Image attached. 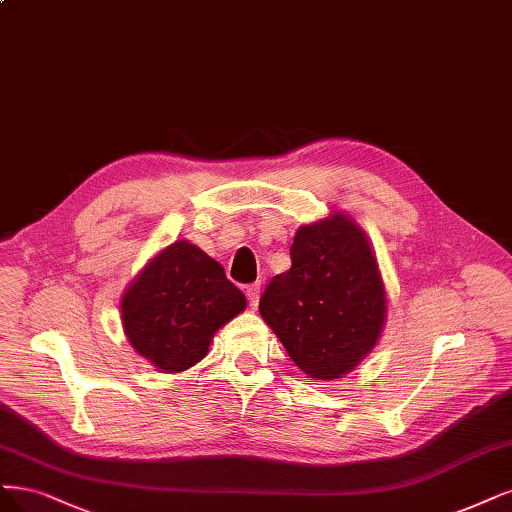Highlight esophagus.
<instances>
[{"mask_svg":"<svg viewBox=\"0 0 512 512\" xmlns=\"http://www.w3.org/2000/svg\"><path fill=\"white\" fill-rule=\"evenodd\" d=\"M245 296H248L250 307L256 309V307H258V301H260V284H252V286L245 288Z\"/></svg>","mask_w":512,"mask_h":512,"instance_id":"esophagus-1","label":"esophagus"}]
</instances>
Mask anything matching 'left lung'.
Masks as SVG:
<instances>
[{
	"instance_id": "obj_1",
	"label": "left lung",
	"mask_w": 512,
	"mask_h": 512,
	"mask_svg": "<svg viewBox=\"0 0 512 512\" xmlns=\"http://www.w3.org/2000/svg\"><path fill=\"white\" fill-rule=\"evenodd\" d=\"M292 267L260 296V315L311 379L351 373L381 337L385 288L362 228L347 214L301 226Z\"/></svg>"
}]
</instances>
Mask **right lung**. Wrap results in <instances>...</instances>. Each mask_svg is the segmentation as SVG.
Masks as SVG:
<instances>
[{
	"label": "right lung",
	"mask_w": 512,
	"mask_h": 512,
	"mask_svg": "<svg viewBox=\"0 0 512 512\" xmlns=\"http://www.w3.org/2000/svg\"><path fill=\"white\" fill-rule=\"evenodd\" d=\"M245 309L243 292L222 264L195 243L158 252L122 294L120 320L133 349L163 373L205 358L218 328Z\"/></svg>",
	"instance_id": "obj_1"
}]
</instances>
